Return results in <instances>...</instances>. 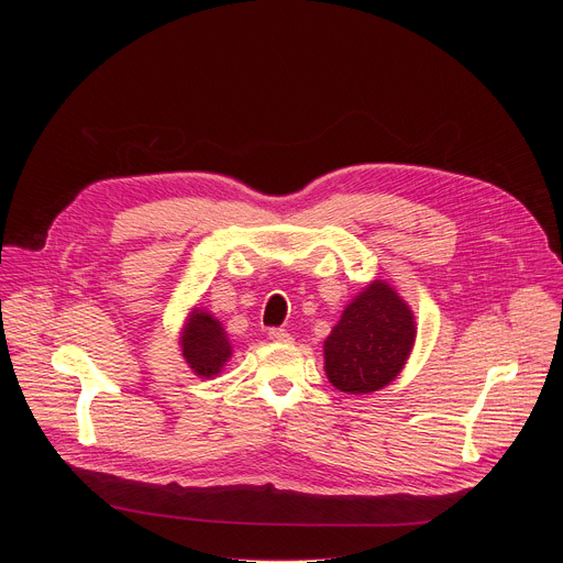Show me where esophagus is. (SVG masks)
Returning <instances> with one entry per match:
<instances>
[{
  "label": "esophagus",
  "instance_id": "esophagus-1",
  "mask_svg": "<svg viewBox=\"0 0 563 563\" xmlns=\"http://www.w3.org/2000/svg\"><path fill=\"white\" fill-rule=\"evenodd\" d=\"M269 338H272L274 342H280V344H289V342H291V335H289L285 329H272V331H269Z\"/></svg>",
  "mask_w": 563,
  "mask_h": 563
}]
</instances>
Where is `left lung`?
Instances as JSON below:
<instances>
[{
	"label": "left lung",
	"mask_w": 563,
	"mask_h": 563,
	"mask_svg": "<svg viewBox=\"0 0 563 563\" xmlns=\"http://www.w3.org/2000/svg\"><path fill=\"white\" fill-rule=\"evenodd\" d=\"M410 306L388 280H372L323 340V369L340 393L369 395L401 374L416 346Z\"/></svg>",
	"instance_id": "8db88e82"
}]
</instances>
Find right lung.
Masks as SVG:
<instances>
[{
  "label": "right lung",
  "instance_id": "obj_1",
  "mask_svg": "<svg viewBox=\"0 0 563 563\" xmlns=\"http://www.w3.org/2000/svg\"><path fill=\"white\" fill-rule=\"evenodd\" d=\"M180 351L198 378H214L232 358V344L223 323L202 308H191L180 329Z\"/></svg>",
  "mask_w": 563,
  "mask_h": 563
}]
</instances>
